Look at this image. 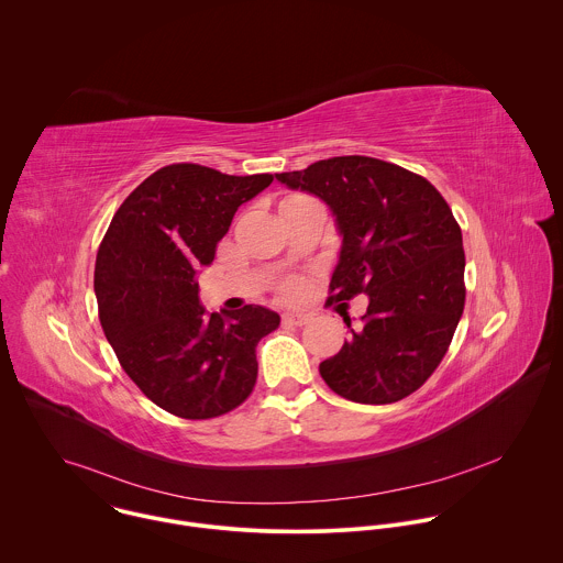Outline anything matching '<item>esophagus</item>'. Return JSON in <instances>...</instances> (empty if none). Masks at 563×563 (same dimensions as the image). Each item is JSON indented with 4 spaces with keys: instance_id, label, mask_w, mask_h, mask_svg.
<instances>
[{
    "instance_id": "obj_1",
    "label": "esophagus",
    "mask_w": 563,
    "mask_h": 563,
    "mask_svg": "<svg viewBox=\"0 0 563 563\" xmlns=\"http://www.w3.org/2000/svg\"><path fill=\"white\" fill-rule=\"evenodd\" d=\"M312 321L308 314H301V312H286L284 314V322L290 324V327H303L308 322Z\"/></svg>"
}]
</instances>
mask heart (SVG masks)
I'll return each instance as SVG.
<instances>
[{
  "label": "heart",
  "mask_w": 563,
  "mask_h": 563,
  "mask_svg": "<svg viewBox=\"0 0 563 563\" xmlns=\"http://www.w3.org/2000/svg\"><path fill=\"white\" fill-rule=\"evenodd\" d=\"M290 199H297V197H290ZM295 290V286H288V292H292Z\"/></svg>",
  "instance_id": "b5f03b06"
}]
</instances>
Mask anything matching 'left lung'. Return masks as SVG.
Returning a JSON list of instances; mask_svg holds the SVG:
<instances>
[{
    "label": "left lung",
    "instance_id": "1",
    "mask_svg": "<svg viewBox=\"0 0 563 563\" xmlns=\"http://www.w3.org/2000/svg\"><path fill=\"white\" fill-rule=\"evenodd\" d=\"M319 197L342 239L329 301L364 292L366 314L321 362L324 384L366 405L401 401L442 362L464 312L462 230L442 195L397 164L338 156L275 175Z\"/></svg>",
    "mask_w": 563,
    "mask_h": 563
}]
</instances>
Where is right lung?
I'll return each mask as SVG.
<instances>
[{
  "label": "right lung",
  "mask_w": 563,
  "mask_h": 563,
  "mask_svg": "<svg viewBox=\"0 0 563 563\" xmlns=\"http://www.w3.org/2000/svg\"><path fill=\"white\" fill-rule=\"evenodd\" d=\"M273 175L168 164L117 210L95 262L99 321L123 371L150 401L190 420L239 407L257 377L255 346L277 329L264 306L208 314L197 275L242 203Z\"/></svg>",
  "instance_id": "right-lung-1"
}]
</instances>
